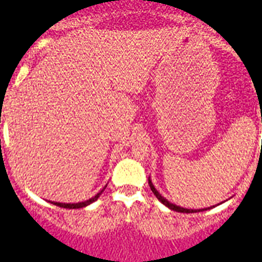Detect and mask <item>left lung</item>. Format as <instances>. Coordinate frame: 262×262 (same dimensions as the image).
<instances>
[{
  "label": "left lung",
  "mask_w": 262,
  "mask_h": 262,
  "mask_svg": "<svg viewBox=\"0 0 262 262\" xmlns=\"http://www.w3.org/2000/svg\"><path fill=\"white\" fill-rule=\"evenodd\" d=\"M148 183H149V187H150V190H152V192L155 193V196L159 199V201L163 203L164 206H167L169 210H173V211H178V212H186V214H188V212H199V211H206V210H208V208H211V207H208V208H199V210H192V208H184V207H180V206H176L173 205V203H171V202H168L167 199H165L164 196H161V193L159 192V191L155 188V186H153V183L152 180H150V178H148ZM214 207V206H212Z\"/></svg>",
  "instance_id": "1"
}]
</instances>
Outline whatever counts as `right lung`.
Masks as SVG:
<instances>
[{"instance_id": "right-lung-1", "label": "right lung", "mask_w": 262, "mask_h": 262, "mask_svg": "<svg viewBox=\"0 0 262 262\" xmlns=\"http://www.w3.org/2000/svg\"><path fill=\"white\" fill-rule=\"evenodd\" d=\"M105 188H106V186L103 187V188H102V190L99 191V192H98L97 195H95V196L90 198L89 201L79 202V203H59V202H51V203H52V205L59 206V207H63V208H82V207H86V206L91 205V203H94V202L97 201L98 198L101 196V193L103 192V190H105Z\"/></svg>"}]
</instances>
